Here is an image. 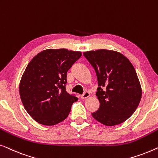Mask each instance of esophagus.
<instances>
[{
    "mask_svg": "<svg viewBox=\"0 0 158 158\" xmlns=\"http://www.w3.org/2000/svg\"><path fill=\"white\" fill-rule=\"evenodd\" d=\"M89 96H90L89 92H85L83 94L81 95V99H86V98H87V97H89Z\"/></svg>",
    "mask_w": 158,
    "mask_h": 158,
    "instance_id": "34e87169",
    "label": "esophagus"
}]
</instances>
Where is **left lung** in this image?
Listing matches in <instances>:
<instances>
[{
  "label": "left lung",
  "instance_id": "obj_1",
  "mask_svg": "<svg viewBox=\"0 0 158 158\" xmlns=\"http://www.w3.org/2000/svg\"><path fill=\"white\" fill-rule=\"evenodd\" d=\"M83 55L94 69L98 81L96 95L100 106L93 117L106 126L124 123L136 110L142 97L134 66L114 51H90Z\"/></svg>",
  "mask_w": 158,
  "mask_h": 158
}]
</instances>
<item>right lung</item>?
I'll return each instance as SVG.
<instances>
[{"mask_svg": "<svg viewBox=\"0 0 158 158\" xmlns=\"http://www.w3.org/2000/svg\"><path fill=\"white\" fill-rule=\"evenodd\" d=\"M81 56V52L65 48L47 49L28 64L19 93L26 112L37 123L55 125L68 117L78 98L66 92V74Z\"/></svg>", "mask_w": 158, "mask_h": 158, "instance_id": "right-lung-1", "label": "right lung"}]
</instances>
